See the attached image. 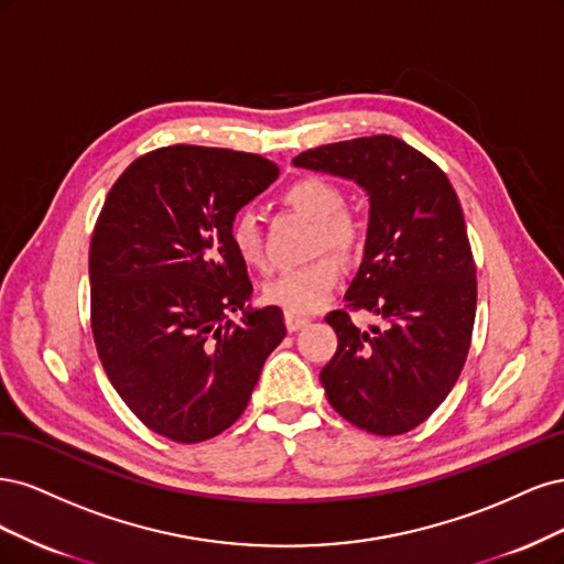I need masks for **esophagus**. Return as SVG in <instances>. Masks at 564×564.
Masks as SVG:
<instances>
[{"label": "esophagus", "mask_w": 564, "mask_h": 564, "mask_svg": "<svg viewBox=\"0 0 564 564\" xmlns=\"http://www.w3.org/2000/svg\"><path fill=\"white\" fill-rule=\"evenodd\" d=\"M306 323H308V316H300V314H290V312H285V328H288L290 333H297V330H302Z\"/></svg>", "instance_id": "1"}]
</instances>
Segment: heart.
<instances>
[{"label":"heart","mask_w":564,"mask_h":564,"mask_svg":"<svg viewBox=\"0 0 564 564\" xmlns=\"http://www.w3.org/2000/svg\"><path fill=\"white\" fill-rule=\"evenodd\" d=\"M283 204L316 223L314 252L328 248L339 258H354L366 239L358 217L344 208V192L328 177L308 175L295 180L281 194ZM229 243L248 267H264V248L258 215L241 208L229 223ZM339 279V264L328 252L312 262L285 269L264 283L262 295L290 314H312L330 297Z\"/></svg>","instance_id":"b5f03b06"}]
</instances>
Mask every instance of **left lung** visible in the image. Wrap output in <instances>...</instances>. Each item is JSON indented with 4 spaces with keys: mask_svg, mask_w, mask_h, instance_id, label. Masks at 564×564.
Instances as JSON below:
<instances>
[{
    "mask_svg": "<svg viewBox=\"0 0 564 564\" xmlns=\"http://www.w3.org/2000/svg\"><path fill=\"white\" fill-rule=\"evenodd\" d=\"M293 163L356 180L370 196L366 256L347 306L325 316L337 333L321 370L325 395L362 431L408 433L457 384L474 335L478 281L457 192L393 135L321 144ZM351 311H370L382 325L360 332Z\"/></svg>",
    "mask_w": 564,
    "mask_h": 564,
    "instance_id": "obj_1",
    "label": "left lung"
}]
</instances>
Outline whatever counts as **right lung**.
Listing matches in <instances>:
<instances>
[{
    "mask_svg": "<svg viewBox=\"0 0 564 564\" xmlns=\"http://www.w3.org/2000/svg\"><path fill=\"white\" fill-rule=\"evenodd\" d=\"M279 177L260 154L171 144L126 169L88 250L90 330L107 379L138 420L175 443H204L243 414L283 312L228 314L250 300L229 223Z\"/></svg>",
    "mask_w": 564,
    "mask_h": 564,
    "instance_id": "obj_1",
    "label": "right lung"
}]
</instances>
